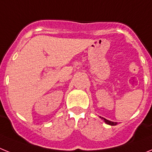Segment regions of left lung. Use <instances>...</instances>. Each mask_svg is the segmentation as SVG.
<instances>
[{"instance_id": "obj_1", "label": "left lung", "mask_w": 152, "mask_h": 152, "mask_svg": "<svg viewBox=\"0 0 152 152\" xmlns=\"http://www.w3.org/2000/svg\"><path fill=\"white\" fill-rule=\"evenodd\" d=\"M100 118L101 119H103V121L105 122L108 125H110V126H116V124H117V123H116V122H112V121H110V120H108V119H105V118H103V117H101V116H100Z\"/></svg>"}]
</instances>
